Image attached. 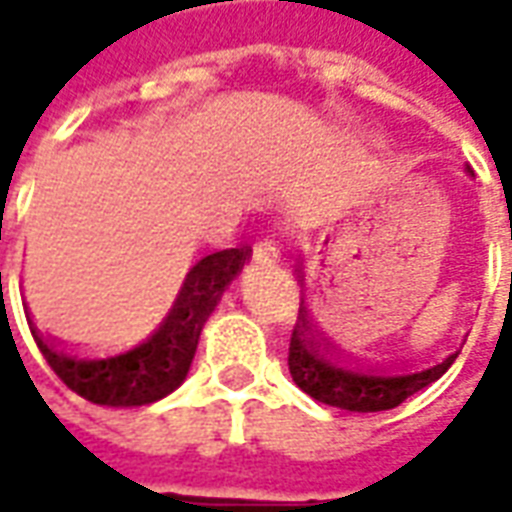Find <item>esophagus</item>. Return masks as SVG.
<instances>
[{
  "instance_id": "1",
  "label": "esophagus",
  "mask_w": 512,
  "mask_h": 512,
  "mask_svg": "<svg viewBox=\"0 0 512 512\" xmlns=\"http://www.w3.org/2000/svg\"><path fill=\"white\" fill-rule=\"evenodd\" d=\"M252 252H255V260H260V263H271V260L279 257V246L271 238H260V241H255Z\"/></svg>"
}]
</instances>
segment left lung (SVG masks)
I'll use <instances>...</instances> for the list:
<instances>
[{
    "instance_id": "left-lung-1",
    "label": "left lung",
    "mask_w": 512,
    "mask_h": 512,
    "mask_svg": "<svg viewBox=\"0 0 512 512\" xmlns=\"http://www.w3.org/2000/svg\"><path fill=\"white\" fill-rule=\"evenodd\" d=\"M455 356L458 351L433 365H425V362H376L367 356L343 354L315 332L307 310H299L290 334L288 367L299 389L326 406L345 408V411H386L400 406L406 397L417 395L419 389H425L433 381H439L450 370Z\"/></svg>"
}]
</instances>
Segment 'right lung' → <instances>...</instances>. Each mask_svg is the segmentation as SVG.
Segmentation results:
<instances>
[{"mask_svg": "<svg viewBox=\"0 0 512 512\" xmlns=\"http://www.w3.org/2000/svg\"><path fill=\"white\" fill-rule=\"evenodd\" d=\"M249 252V246H233L200 257L164 310L120 343H71L51 337L32 321L29 332L71 392L98 406H147L183 384L202 326Z\"/></svg>", "mask_w": 512, "mask_h": 512, "instance_id": "obj_1", "label": "right lung"}]
</instances>
